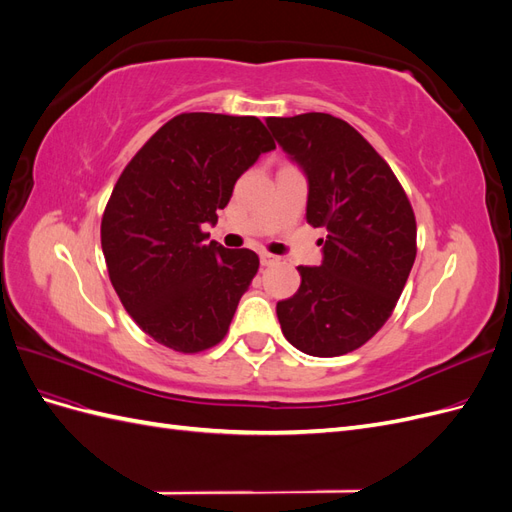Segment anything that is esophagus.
Instances as JSON below:
<instances>
[{
  "label": "esophagus",
  "mask_w": 512,
  "mask_h": 512,
  "mask_svg": "<svg viewBox=\"0 0 512 512\" xmlns=\"http://www.w3.org/2000/svg\"><path fill=\"white\" fill-rule=\"evenodd\" d=\"M277 260H280V258L269 254V252H262V254H260V265H262V267H273V265H277Z\"/></svg>",
  "instance_id": "1"
}]
</instances>
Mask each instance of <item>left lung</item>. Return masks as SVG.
Wrapping results in <instances>:
<instances>
[{"instance_id": "obj_1", "label": "left lung", "mask_w": 512, "mask_h": 512, "mask_svg": "<svg viewBox=\"0 0 512 512\" xmlns=\"http://www.w3.org/2000/svg\"><path fill=\"white\" fill-rule=\"evenodd\" d=\"M275 141L307 175V224L327 228L320 267L277 303L288 342L312 356L361 348L389 320L416 258V220L391 166L348 121L269 117Z\"/></svg>"}]
</instances>
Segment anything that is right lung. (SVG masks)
<instances>
[{"instance_id": "add662e5", "label": "right lung", "mask_w": 512, "mask_h": 512, "mask_svg": "<svg viewBox=\"0 0 512 512\" xmlns=\"http://www.w3.org/2000/svg\"><path fill=\"white\" fill-rule=\"evenodd\" d=\"M275 149L258 117L181 113L123 168L100 237L126 312L158 344L194 354L218 346L260 260L207 243L237 179Z\"/></svg>"}]
</instances>
